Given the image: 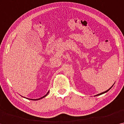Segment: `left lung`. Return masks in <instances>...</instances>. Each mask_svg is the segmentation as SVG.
Segmentation results:
<instances>
[{"label": "left lung", "instance_id": "obj_1", "mask_svg": "<svg viewBox=\"0 0 124 124\" xmlns=\"http://www.w3.org/2000/svg\"><path fill=\"white\" fill-rule=\"evenodd\" d=\"M113 86H111V87H110V89H108V90H106V91H104V92H103V93H100V94H98V95H95V96H99V95H101V94H104V93H106V92H108V90H110V89H111L112 87H113Z\"/></svg>", "mask_w": 124, "mask_h": 124}]
</instances>
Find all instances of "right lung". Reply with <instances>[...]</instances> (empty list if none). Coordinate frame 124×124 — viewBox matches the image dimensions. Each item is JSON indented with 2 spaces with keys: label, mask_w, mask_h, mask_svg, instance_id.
<instances>
[{
  "label": "right lung",
  "mask_w": 124,
  "mask_h": 124,
  "mask_svg": "<svg viewBox=\"0 0 124 124\" xmlns=\"http://www.w3.org/2000/svg\"><path fill=\"white\" fill-rule=\"evenodd\" d=\"M49 91H48V92L47 93V94L45 95H44V96H43L42 98H39V99H28V98H26V99H29V100H40V99H43V98H45V96H46V95L49 94Z\"/></svg>",
  "instance_id": "1"
}]
</instances>
